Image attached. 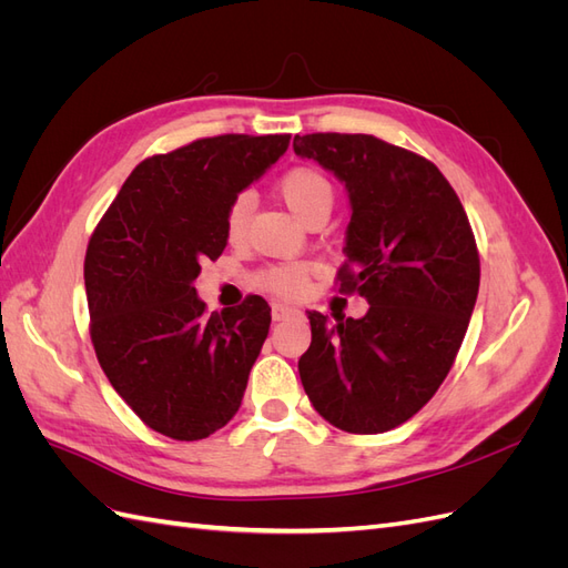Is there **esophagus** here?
I'll use <instances>...</instances> for the list:
<instances>
[{"label":"esophagus","instance_id":"obj_1","mask_svg":"<svg viewBox=\"0 0 568 568\" xmlns=\"http://www.w3.org/2000/svg\"><path fill=\"white\" fill-rule=\"evenodd\" d=\"M298 311L296 307H291V305H284V303H272V320L274 322H280V320H286V317H291V315H296Z\"/></svg>","mask_w":568,"mask_h":568}]
</instances>
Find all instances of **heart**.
<instances>
[{"instance_id":"1","label":"heart","mask_w":568,"mask_h":568,"mask_svg":"<svg viewBox=\"0 0 568 568\" xmlns=\"http://www.w3.org/2000/svg\"><path fill=\"white\" fill-rule=\"evenodd\" d=\"M280 194L288 211L294 213L303 225L307 220L317 213H329L334 203V189L322 173L313 168H294L282 178L280 182ZM253 209V196L251 194H239L227 209L225 215V234L232 244L242 242L246 232V222ZM311 277V265H277L265 270L257 284L267 291H274L280 296L294 298L303 294V288Z\"/></svg>"}]
</instances>
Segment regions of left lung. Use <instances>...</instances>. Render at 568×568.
<instances>
[{
    "label": "left lung",
    "instance_id": "1",
    "mask_svg": "<svg viewBox=\"0 0 568 568\" xmlns=\"http://www.w3.org/2000/svg\"><path fill=\"white\" fill-rule=\"evenodd\" d=\"M294 151L346 186L338 280L369 303L359 320L307 315L301 382L341 432L384 434L432 400L467 334L480 280L469 220L432 161L374 134H296Z\"/></svg>",
    "mask_w": 568,
    "mask_h": 568
}]
</instances>
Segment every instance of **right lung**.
Listing matches in <instances>:
<instances>
[{
    "mask_svg": "<svg viewBox=\"0 0 568 568\" xmlns=\"http://www.w3.org/2000/svg\"><path fill=\"white\" fill-rule=\"evenodd\" d=\"M288 134H220L142 161L84 255L99 365L134 415L201 440L242 405L270 332L261 296L205 315L196 277L227 246L230 203L288 149Z\"/></svg>",
    "mask_w": 568,
    "mask_h": 568,
    "instance_id": "obj_1",
    "label": "right lung"
}]
</instances>
